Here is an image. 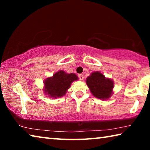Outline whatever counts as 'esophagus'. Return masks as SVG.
I'll use <instances>...</instances> for the list:
<instances>
[{"mask_svg": "<svg viewBox=\"0 0 150 150\" xmlns=\"http://www.w3.org/2000/svg\"><path fill=\"white\" fill-rule=\"evenodd\" d=\"M79 78L80 80H83V78H84V76L83 74H79Z\"/></svg>", "mask_w": 150, "mask_h": 150, "instance_id": "obj_1", "label": "esophagus"}]
</instances>
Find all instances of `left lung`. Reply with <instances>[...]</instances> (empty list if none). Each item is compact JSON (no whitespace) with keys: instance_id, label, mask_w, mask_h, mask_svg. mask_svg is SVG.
<instances>
[{"instance_id":"1","label":"left lung","mask_w":150,"mask_h":150,"mask_svg":"<svg viewBox=\"0 0 150 150\" xmlns=\"http://www.w3.org/2000/svg\"><path fill=\"white\" fill-rule=\"evenodd\" d=\"M86 83L91 93L96 98L106 100L112 94L114 87L113 81L99 71H95L87 78Z\"/></svg>"}]
</instances>
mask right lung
I'll return each instance as SVG.
<instances>
[{"label": "right lung", "instance_id": "add662e5", "mask_svg": "<svg viewBox=\"0 0 150 150\" xmlns=\"http://www.w3.org/2000/svg\"><path fill=\"white\" fill-rule=\"evenodd\" d=\"M78 77L75 73L67 74L63 71H59L44 81V93L51 97H62L67 92L73 81H77Z\"/></svg>", "mask_w": 150, "mask_h": 150}]
</instances>
